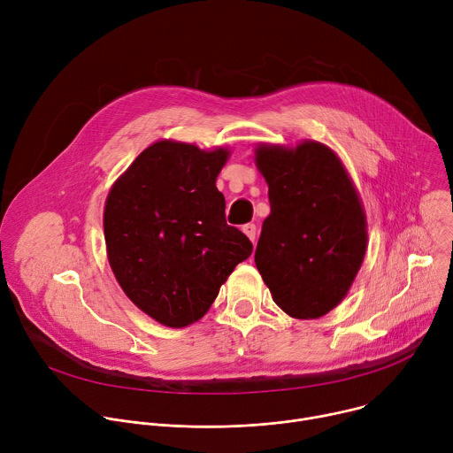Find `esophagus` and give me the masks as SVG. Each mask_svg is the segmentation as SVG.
<instances>
[{
    "mask_svg": "<svg viewBox=\"0 0 453 453\" xmlns=\"http://www.w3.org/2000/svg\"><path fill=\"white\" fill-rule=\"evenodd\" d=\"M242 231L247 234V238H249L250 242H254V238H256V226H254V224H245V226H242Z\"/></svg>",
    "mask_w": 453,
    "mask_h": 453,
    "instance_id": "1",
    "label": "esophagus"
}]
</instances>
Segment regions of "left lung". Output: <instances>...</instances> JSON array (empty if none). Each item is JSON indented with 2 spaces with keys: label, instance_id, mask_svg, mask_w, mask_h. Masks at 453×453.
I'll return each mask as SVG.
<instances>
[{
  "label": "left lung",
  "instance_id": "obj_1",
  "mask_svg": "<svg viewBox=\"0 0 453 453\" xmlns=\"http://www.w3.org/2000/svg\"><path fill=\"white\" fill-rule=\"evenodd\" d=\"M254 163L271 201L256 267L285 313L326 315L348 296L365 256L367 220L358 191L341 157L319 142L260 143Z\"/></svg>",
  "mask_w": 453,
  "mask_h": 453
}]
</instances>
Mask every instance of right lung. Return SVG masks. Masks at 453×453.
<instances>
[{"instance_id": "1", "label": "right lung", "mask_w": 453, "mask_h": 453, "mask_svg": "<svg viewBox=\"0 0 453 453\" xmlns=\"http://www.w3.org/2000/svg\"><path fill=\"white\" fill-rule=\"evenodd\" d=\"M231 150L159 140L111 186L104 208L107 260L125 296L170 328L197 322L252 252L226 224L217 177Z\"/></svg>"}]
</instances>
